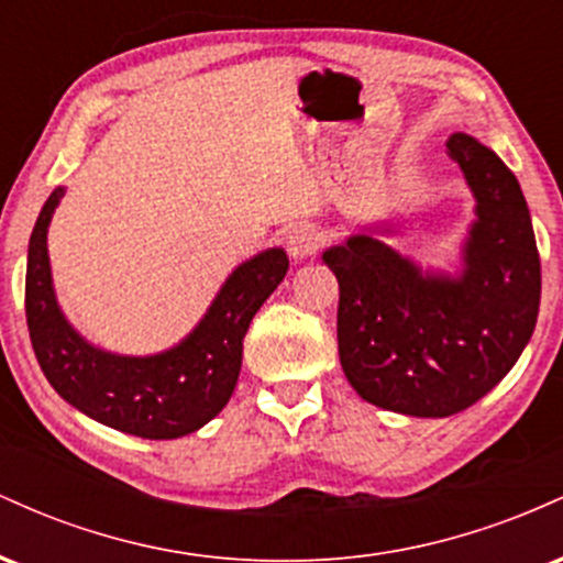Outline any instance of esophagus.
I'll use <instances>...</instances> for the list:
<instances>
[{
	"instance_id": "34e87169",
	"label": "esophagus",
	"mask_w": 563,
	"mask_h": 563,
	"mask_svg": "<svg viewBox=\"0 0 563 563\" xmlns=\"http://www.w3.org/2000/svg\"><path fill=\"white\" fill-rule=\"evenodd\" d=\"M288 254L294 262H303L309 260L312 254H318V249L322 245V232L312 224H296V228L288 230Z\"/></svg>"
}]
</instances>
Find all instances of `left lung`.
<instances>
[{
    "label": "left lung",
    "instance_id": "obj_1",
    "mask_svg": "<svg viewBox=\"0 0 563 563\" xmlns=\"http://www.w3.org/2000/svg\"><path fill=\"white\" fill-rule=\"evenodd\" d=\"M474 196L455 273L423 269L367 224L322 251L339 280V357L365 402L448 418L493 391L529 344L540 312V254L514 172L474 134L448 140Z\"/></svg>",
    "mask_w": 563,
    "mask_h": 563
}]
</instances>
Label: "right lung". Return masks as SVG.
I'll return each mask as SVG.
<instances>
[{"mask_svg":"<svg viewBox=\"0 0 563 563\" xmlns=\"http://www.w3.org/2000/svg\"><path fill=\"white\" fill-rule=\"evenodd\" d=\"M66 196L55 187L38 211L25 264V320L53 389L92 421L142 439L192 434L219 416L235 391L243 335L288 273L283 249H264L238 264L198 325L156 354H115L70 325L57 303L47 230Z\"/></svg>","mask_w":563,"mask_h":563,"instance_id":"obj_1","label":"right lung"}]
</instances>
